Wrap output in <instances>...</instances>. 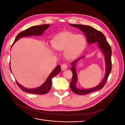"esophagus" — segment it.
<instances>
[{
  "mask_svg": "<svg viewBox=\"0 0 125 125\" xmlns=\"http://www.w3.org/2000/svg\"><path fill=\"white\" fill-rule=\"evenodd\" d=\"M67 68H68L67 65L65 63L62 64V65L61 66V68L62 70H65L66 69H67Z\"/></svg>",
  "mask_w": 125,
  "mask_h": 125,
  "instance_id": "obj_1",
  "label": "esophagus"
}]
</instances>
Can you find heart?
<instances>
[{
	"label": "heart",
	"mask_w": 125,
	"mask_h": 125,
	"mask_svg": "<svg viewBox=\"0 0 125 125\" xmlns=\"http://www.w3.org/2000/svg\"><path fill=\"white\" fill-rule=\"evenodd\" d=\"M86 40L82 34L70 32H63L57 35L52 46L57 51L65 50V55L69 59H73L80 55L86 46Z\"/></svg>",
	"instance_id": "b5f03b06"
}]
</instances>
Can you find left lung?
Listing matches in <instances>:
<instances>
[{"label": "left lung", "mask_w": 125, "mask_h": 125, "mask_svg": "<svg viewBox=\"0 0 125 125\" xmlns=\"http://www.w3.org/2000/svg\"><path fill=\"white\" fill-rule=\"evenodd\" d=\"M70 25L74 26L75 28H79L81 31L84 33L86 36L87 41L88 44H92L93 43L97 42L98 46L102 50V52L105 56V65H106V72L104 78L100 83L97 86L94 87L93 88L90 89H77L75 86V83L77 81V74L75 70V64L81 58L84 57V56H82L81 57L74 60L71 62L72 67H71V70L73 73V78H72L71 82L70 84V86L73 92L79 95H84L90 93L91 92L96 91L97 90H100L103 88L106 84L108 77L111 73L112 70V49L111 46L109 45L106 39L105 35L101 32L98 31L95 29L93 28L92 26L89 25H85L82 24H69Z\"/></svg>", "instance_id": "left-lung-1"}]
</instances>
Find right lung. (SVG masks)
I'll list each match as a JSON object with an SVG mask.
<instances>
[{
  "mask_svg": "<svg viewBox=\"0 0 125 125\" xmlns=\"http://www.w3.org/2000/svg\"><path fill=\"white\" fill-rule=\"evenodd\" d=\"M49 26H50V24H42L40 25H36V26H33L29 28V29H26L24 31L21 32L18 34V35L16 36V39L14 41V42L12 44V45L14 44V43L17 41L20 38L23 37L25 36H29L31 35H41L43 32L46 30ZM12 45L11 47L12 46ZM11 70V68H10ZM60 71H61V67H60V65H58L57 66L54 70L52 71L51 73L49 75L48 77L46 79V80L44 83L41 85L40 86L38 87V88L35 89H27L25 88L23 86H22L21 84H19V83L16 81V83L18 86L24 92L29 93L31 94H45L48 93L52 87V78L56 76V75L58 74Z\"/></svg>",
  "mask_w": 125,
  "mask_h": 125,
  "instance_id": "1",
  "label": "right lung"
}]
</instances>
